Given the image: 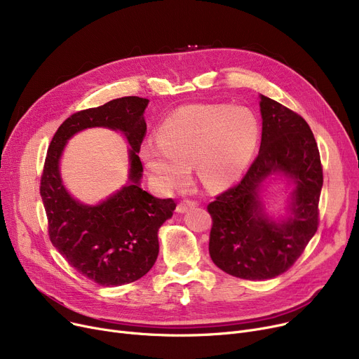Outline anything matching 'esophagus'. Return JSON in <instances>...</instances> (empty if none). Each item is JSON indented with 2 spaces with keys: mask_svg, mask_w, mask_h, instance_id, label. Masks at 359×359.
<instances>
[{
  "mask_svg": "<svg viewBox=\"0 0 359 359\" xmlns=\"http://www.w3.org/2000/svg\"><path fill=\"white\" fill-rule=\"evenodd\" d=\"M195 206H196V202H195V201L184 199V201L179 202V205H177L176 211H177V212H180V214H183V212H186V211H189V210L195 208Z\"/></svg>",
  "mask_w": 359,
  "mask_h": 359,
  "instance_id": "obj_1",
  "label": "esophagus"
}]
</instances>
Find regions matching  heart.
<instances>
[{
	"label": "heart",
	"instance_id": "obj_1",
	"mask_svg": "<svg viewBox=\"0 0 359 359\" xmlns=\"http://www.w3.org/2000/svg\"><path fill=\"white\" fill-rule=\"evenodd\" d=\"M259 137V122L246 107L191 104L165 118L157 129L158 142H145L140 154L163 191L183 184L192 164L206 189L218 191L246 170Z\"/></svg>",
	"mask_w": 359,
	"mask_h": 359
}]
</instances>
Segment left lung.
I'll return each mask as SVG.
<instances>
[{"label": "left lung", "mask_w": 359, "mask_h": 359, "mask_svg": "<svg viewBox=\"0 0 359 359\" xmlns=\"http://www.w3.org/2000/svg\"><path fill=\"white\" fill-rule=\"evenodd\" d=\"M262 141L248 173L208 205L210 255L225 273L250 280L287 272L318 227L323 168L309 123L298 113L260 94ZM273 174L292 179L290 215L278 222L262 208L259 191Z\"/></svg>", "instance_id": "left-lung-1"}]
</instances>
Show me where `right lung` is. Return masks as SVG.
<instances>
[{
  "mask_svg": "<svg viewBox=\"0 0 359 359\" xmlns=\"http://www.w3.org/2000/svg\"><path fill=\"white\" fill-rule=\"evenodd\" d=\"M148 99L129 96L74 113L55 132L41 179L49 238L69 265L102 287H118L142 278L158 256V229L172 218L173 199L141 189L138 157L147 132ZM102 126L126 134L130 150L128 183L97 205L75 201L65 189L59 160L67 140L87 127Z\"/></svg>",
  "mask_w": 359,
  "mask_h": 359,
  "instance_id": "add662e5",
  "label": "right lung"
}]
</instances>
